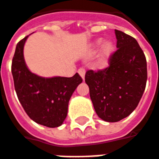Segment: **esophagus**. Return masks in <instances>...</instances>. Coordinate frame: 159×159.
<instances>
[{
  "mask_svg": "<svg viewBox=\"0 0 159 159\" xmlns=\"http://www.w3.org/2000/svg\"><path fill=\"white\" fill-rule=\"evenodd\" d=\"M78 73H79V75H80V77L83 80L84 79V75H85V70H84V68H80L78 70Z\"/></svg>",
  "mask_w": 159,
  "mask_h": 159,
  "instance_id": "esophagus-1",
  "label": "esophagus"
}]
</instances>
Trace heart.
<instances>
[{
	"label": "heart",
	"instance_id": "obj_1",
	"mask_svg": "<svg viewBox=\"0 0 159 159\" xmlns=\"http://www.w3.org/2000/svg\"><path fill=\"white\" fill-rule=\"evenodd\" d=\"M104 41L103 39H97L96 41L94 43L92 46V49L91 52H95L99 49V48H101L103 44ZM114 52V45L111 42H107L105 43L102 47V51H101V57L100 58V60L98 62V66L99 67H103L105 66V64H107V59L111 57L112 54V52Z\"/></svg>",
	"mask_w": 159,
	"mask_h": 159
}]
</instances>
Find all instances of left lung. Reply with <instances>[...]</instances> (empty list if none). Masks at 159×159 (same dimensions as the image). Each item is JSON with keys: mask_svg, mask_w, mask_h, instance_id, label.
Instances as JSON below:
<instances>
[{"mask_svg": "<svg viewBox=\"0 0 159 159\" xmlns=\"http://www.w3.org/2000/svg\"><path fill=\"white\" fill-rule=\"evenodd\" d=\"M115 33L117 50L108 67L88 70L84 77L96 114L108 122L122 120L136 109L148 79L146 57L137 40L119 30Z\"/></svg>", "mask_w": 159, "mask_h": 159, "instance_id": "left-lung-1", "label": "left lung"}]
</instances>
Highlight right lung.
<instances>
[{"instance_id":"add662e5","label":"right lung","mask_w":159,"mask_h":159,"mask_svg":"<svg viewBox=\"0 0 159 159\" xmlns=\"http://www.w3.org/2000/svg\"><path fill=\"white\" fill-rule=\"evenodd\" d=\"M27 38L16 44L12 58L11 73L16 95L32 120L48 127H58L65 120L70 97L83 80L78 73L70 78H43L31 72L23 56Z\"/></svg>"}]
</instances>
